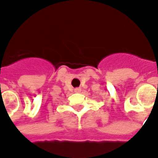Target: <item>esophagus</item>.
<instances>
[{
    "label": "esophagus",
    "mask_w": 158,
    "mask_h": 158,
    "mask_svg": "<svg viewBox=\"0 0 158 158\" xmlns=\"http://www.w3.org/2000/svg\"><path fill=\"white\" fill-rule=\"evenodd\" d=\"M74 91H75L76 93H79V92L81 91V89H80V88H76L75 89H74Z\"/></svg>",
    "instance_id": "1"
}]
</instances>
